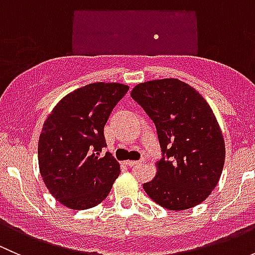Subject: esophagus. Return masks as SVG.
I'll use <instances>...</instances> for the list:
<instances>
[{
  "mask_svg": "<svg viewBox=\"0 0 255 255\" xmlns=\"http://www.w3.org/2000/svg\"><path fill=\"white\" fill-rule=\"evenodd\" d=\"M144 161V159H140V160H138V161H134V160H128V161H126V165L127 166H135V165H140V164H142Z\"/></svg>",
  "mask_w": 255,
  "mask_h": 255,
  "instance_id": "1",
  "label": "esophagus"
}]
</instances>
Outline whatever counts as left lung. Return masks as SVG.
<instances>
[{"mask_svg":"<svg viewBox=\"0 0 255 255\" xmlns=\"http://www.w3.org/2000/svg\"><path fill=\"white\" fill-rule=\"evenodd\" d=\"M155 125L163 158L158 173L143 184L148 196L171 211L201 204L218 184L225 140L206 100L177 79L138 84L130 92Z\"/></svg>","mask_w":255,"mask_h":255,"instance_id":"obj_1","label":"left lung"}]
</instances>
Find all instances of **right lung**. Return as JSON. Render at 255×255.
<instances>
[{
	"instance_id": "right-lung-1",
	"label": "right lung",
	"mask_w": 255,
	"mask_h": 255,
	"mask_svg": "<svg viewBox=\"0 0 255 255\" xmlns=\"http://www.w3.org/2000/svg\"><path fill=\"white\" fill-rule=\"evenodd\" d=\"M129 87L94 82L66 95L51 111L38 143L40 175L50 194L71 210L101 204L121 173L107 151L104 128Z\"/></svg>"
}]
</instances>
